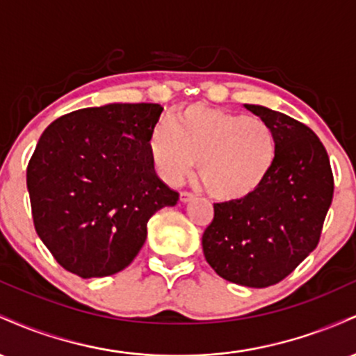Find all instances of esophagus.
Wrapping results in <instances>:
<instances>
[{"instance_id": "esophagus-1", "label": "esophagus", "mask_w": 356, "mask_h": 356, "mask_svg": "<svg viewBox=\"0 0 356 356\" xmlns=\"http://www.w3.org/2000/svg\"><path fill=\"white\" fill-rule=\"evenodd\" d=\"M192 199H194V195H192L191 192H186V191H182L181 194H179V201L184 202V204H186V202H189V201H192Z\"/></svg>"}]
</instances>
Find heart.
Masks as SVG:
<instances>
[{"instance_id":"obj_1","label":"heart","mask_w":356,"mask_h":356,"mask_svg":"<svg viewBox=\"0 0 356 356\" xmlns=\"http://www.w3.org/2000/svg\"><path fill=\"white\" fill-rule=\"evenodd\" d=\"M155 172L167 184L194 169L218 201H239L259 189L276 159V137L263 118L194 104L161 122L149 138Z\"/></svg>"}]
</instances>
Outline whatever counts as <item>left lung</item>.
Returning a JSON list of instances; mask_svg holds the SVG:
<instances>
[{
  "label": "left lung",
  "instance_id": "1",
  "mask_svg": "<svg viewBox=\"0 0 356 356\" xmlns=\"http://www.w3.org/2000/svg\"><path fill=\"white\" fill-rule=\"evenodd\" d=\"M276 137V159L259 189L214 204L202 251L220 277L248 288L280 283L318 246L333 199L328 154L309 127L263 105L244 104Z\"/></svg>",
  "mask_w": 356,
  "mask_h": 356
}]
</instances>
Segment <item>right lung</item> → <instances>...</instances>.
Here are the masks:
<instances>
[{
	"instance_id": "1",
	"label": "right lung",
	"mask_w": 356,
	"mask_h": 356,
	"mask_svg": "<svg viewBox=\"0 0 356 356\" xmlns=\"http://www.w3.org/2000/svg\"><path fill=\"white\" fill-rule=\"evenodd\" d=\"M164 107L80 108L44 129L26 169L35 229L60 266L83 277L115 275L147 238V222L179 194L154 170L149 138Z\"/></svg>"
}]
</instances>
